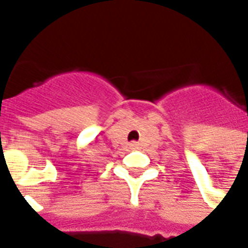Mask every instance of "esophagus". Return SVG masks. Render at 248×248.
Returning a JSON list of instances; mask_svg holds the SVG:
<instances>
[{"label":"esophagus","instance_id":"obj_1","mask_svg":"<svg viewBox=\"0 0 248 248\" xmlns=\"http://www.w3.org/2000/svg\"><path fill=\"white\" fill-rule=\"evenodd\" d=\"M131 146H133V147H135V146H137V143H131Z\"/></svg>","mask_w":248,"mask_h":248}]
</instances>
